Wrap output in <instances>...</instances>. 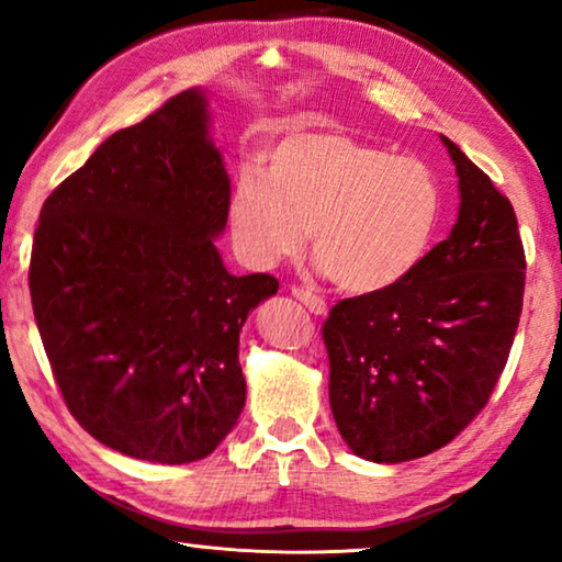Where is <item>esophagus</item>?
Wrapping results in <instances>:
<instances>
[{"mask_svg": "<svg viewBox=\"0 0 562 562\" xmlns=\"http://www.w3.org/2000/svg\"><path fill=\"white\" fill-rule=\"evenodd\" d=\"M291 294H294V299H299V302H302L312 314H319V317H322V314H327L325 299H319L317 294H312L310 289H299V286H294V289H291Z\"/></svg>", "mask_w": 562, "mask_h": 562, "instance_id": "esophagus-1", "label": "esophagus"}]
</instances>
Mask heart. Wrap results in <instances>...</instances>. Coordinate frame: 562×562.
I'll use <instances>...</instances> for the list:
<instances>
[{"mask_svg": "<svg viewBox=\"0 0 562 562\" xmlns=\"http://www.w3.org/2000/svg\"><path fill=\"white\" fill-rule=\"evenodd\" d=\"M445 194L425 160L337 130H296L235 181L227 220L240 256L271 268L302 250L340 291L381 294L417 271L440 229Z\"/></svg>", "mask_w": 562, "mask_h": 562, "instance_id": "heart-1", "label": "heart"}]
</instances>
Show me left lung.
<instances>
[{
	"label": "left lung",
	"mask_w": 562,
	"mask_h": 562,
	"mask_svg": "<svg viewBox=\"0 0 562 562\" xmlns=\"http://www.w3.org/2000/svg\"><path fill=\"white\" fill-rule=\"evenodd\" d=\"M440 137L460 189L448 240L394 289L337 302L322 325L335 425L373 463H404L456 440L494 394L519 325L527 260L517 214Z\"/></svg>",
	"instance_id": "1"
}]
</instances>
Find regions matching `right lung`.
Masks as SVG:
<instances>
[{
    "instance_id": "1",
    "label": "right lung",
    "mask_w": 562,
    "mask_h": 562,
    "mask_svg": "<svg viewBox=\"0 0 562 562\" xmlns=\"http://www.w3.org/2000/svg\"><path fill=\"white\" fill-rule=\"evenodd\" d=\"M227 204L202 89L106 137L45 199L30 258L45 356L68 412L122 456L194 463L240 417V333L279 281L222 263Z\"/></svg>"
}]
</instances>
